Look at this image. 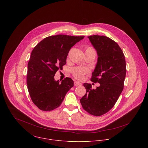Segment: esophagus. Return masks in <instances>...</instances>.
Masks as SVG:
<instances>
[{"label": "esophagus", "mask_w": 148, "mask_h": 148, "mask_svg": "<svg viewBox=\"0 0 148 148\" xmlns=\"http://www.w3.org/2000/svg\"><path fill=\"white\" fill-rule=\"evenodd\" d=\"M74 85L75 86H80V85H82V83H79L78 82H74Z\"/></svg>", "instance_id": "1"}]
</instances>
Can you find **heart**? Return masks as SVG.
<instances>
[{
	"label": "heart",
	"mask_w": 148,
	"mask_h": 148,
	"mask_svg": "<svg viewBox=\"0 0 148 148\" xmlns=\"http://www.w3.org/2000/svg\"><path fill=\"white\" fill-rule=\"evenodd\" d=\"M91 51L95 52V49L90 46H88L86 48V51ZM88 72V69L83 67H75L72 69V73L73 77L77 80H82L84 78L85 75Z\"/></svg>",
	"instance_id": "1"
}]
</instances>
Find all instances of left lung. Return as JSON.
Here are the masks:
<instances>
[{
	"label": "left lung",
	"instance_id": "obj_1",
	"mask_svg": "<svg viewBox=\"0 0 148 148\" xmlns=\"http://www.w3.org/2000/svg\"><path fill=\"white\" fill-rule=\"evenodd\" d=\"M88 38L99 56L90 80L100 86L93 89L90 84L84 83L86 93L80 103L88 113L100 116L114 106L120 96L124 89L127 65L124 54L116 42L105 36Z\"/></svg>",
	"mask_w": 148,
	"mask_h": 148
}]
</instances>
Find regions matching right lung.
<instances>
[{
  "label": "right lung",
  "mask_w": 148,
  "mask_h": 148,
  "mask_svg": "<svg viewBox=\"0 0 148 148\" xmlns=\"http://www.w3.org/2000/svg\"><path fill=\"white\" fill-rule=\"evenodd\" d=\"M84 36L57 35L48 36L33 49L28 63L27 88L31 100L39 109L52 110L62 104L65 95L73 86L66 77L55 81L56 72L63 69L71 48Z\"/></svg>",
  "instance_id": "obj_1"
}]
</instances>
